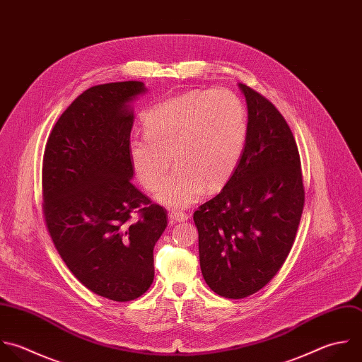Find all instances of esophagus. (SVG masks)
Here are the masks:
<instances>
[{
  "label": "esophagus",
  "instance_id": "1",
  "mask_svg": "<svg viewBox=\"0 0 362 362\" xmlns=\"http://www.w3.org/2000/svg\"><path fill=\"white\" fill-rule=\"evenodd\" d=\"M169 218L172 223H182V221H186L187 220V214L182 213V211H169Z\"/></svg>",
  "mask_w": 362,
  "mask_h": 362
}]
</instances>
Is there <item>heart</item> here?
Here are the masks:
<instances>
[{
	"label": "heart",
	"instance_id": "obj_1",
	"mask_svg": "<svg viewBox=\"0 0 362 362\" xmlns=\"http://www.w3.org/2000/svg\"><path fill=\"white\" fill-rule=\"evenodd\" d=\"M144 134L131 136L128 152L139 182L155 190L169 165L176 168L156 199L183 209L207 190L220 189L234 173L248 138V112L231 90L194 88L153 105Z\"/></svg>",
	"mask_w": 362,
	"mask_h": 362
}]
</instances>
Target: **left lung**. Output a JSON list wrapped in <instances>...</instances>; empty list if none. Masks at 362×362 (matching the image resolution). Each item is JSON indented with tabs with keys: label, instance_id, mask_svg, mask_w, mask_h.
Segmentation results:
<instances>
[{
	"label": "left lung",
	"instance_id": "1",
	"mask_svg": "<svg viewBox=\"0 0 362 362\" xmlns=\"http://www.w3.org/2000/svg\"><path fill=\"white\" fill-rule=\"evenodd\" d=\"M248 108L244 153L223 190L193 214L203 278L217 295L243 299L282 268L305 206L293 134L264 95L240 83Z\"/></svg>",
	"mask_w": 362,
	"mask_h": 362
}]
</instances>
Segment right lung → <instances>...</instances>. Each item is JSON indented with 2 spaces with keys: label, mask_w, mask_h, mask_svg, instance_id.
<instances>
[{
  "label": "right lung",
  "mask_w": 362,
  "mask_h": 362,
  "mask_svg": "<svg viewBox=\"0 0 362 362\" xmlns=\"http://www.w3.org/2000/svg\"><path fill=\"white\" fill-rule=\"evenodd\" d=\"M142 81H117L81 93L54 124L43 155V216L70 272L114 302L144 295L153 282V247L166 210L132 183L128 152Z\"/></svg>",
  "instance_id": "1"
}]
</instances>
